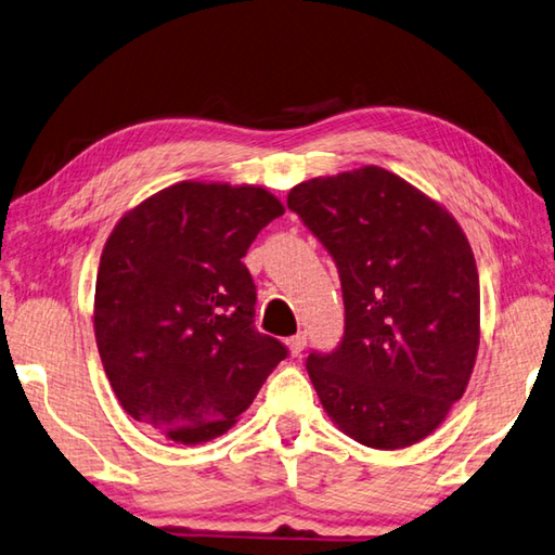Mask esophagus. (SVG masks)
Returning a JSON list of instances; mask_svg holds the SVG:
<instances>
[{
  "label": "esophagus",
  "mask_w": 555,
  "mask_h": 555,
  "mask_svg": "<svg viewBox=\"0 0 555 555\" xmlns=\"http://www.w3.org/2000/svg\"><path fill=\"white\" fill-rule=\"evenodd\" d=\"M288 349H291V354L298 357L300 351L306 349V332H298V335L291 337V339H288Z\"/></svg>",
  "instance_id": "obj_1"
}]
</instances>
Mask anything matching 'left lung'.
Instances as JSON below:
<instances>
[{
    "instance_id": "8db88e82",
    "label": "left lung",
    "mask_w": 555,
    "mask_h": 555,
    "mask_svg": "<svg viewBox=\"0 0 555 555\" xmlns=\"http://www.w3.org/2000/svg\"><path fill=\"white\" fill-rule=\"evenodd\" d=\"M288 208L335 259L345 298L339 345L306 359L322 408L364 447L417 444L476 364L480 286L466 235L380 167L304 181Z\"/></svg>"
}]
</instances>
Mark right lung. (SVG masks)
Segmentation results:
<instances>
[{"label":"right lung","mask_w":555,"mask_h":555,"mask_svg":"<svg viewBox=\"0 0 555 555\" xmlns=\"http://www.w3.org/2000/svg\"><path fill=\"white\" fill-rule=\"evenodd\" d=\"M284 206L261 186L181 181L118 220L102 251L94 335L130 417L172 441L223 435L288 349L255 327L243 264Z\"/></svg>","instance_id":"obj_1"}]
</instances>
